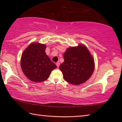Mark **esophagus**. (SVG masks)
Returning a JSON list of instances; mask_svg holds the SVG:
<instances>
[{"label": "esophagus", "mask_w": 122, "mask_h": 122, "mask_svg": "<svg viewBox=\"0 0 122 122\" xmlns=\"http://www.w3.org/2000/svg\"><path fill=\"white\" fill-rule=\"evenodd\" d=\"M60 64V62H57V63H56V66H57V67H59Z\"/></svg>", "instance_id": "34e87169"}]
</instances>
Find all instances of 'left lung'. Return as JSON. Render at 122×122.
<instances>
[{"label":"left lung","mask_w":122,"mask_h":122,"mask_svg":"<svg viewBox=\"0 0 122 122\" xmlns=\"http://www.w3.org/2000/svg\"><path fill=\"white\" fill-rule=\"evenodd\" d=\"M64 62L59 68L65 81L78 85L85 82L93 73L95 64L93 57L83 45L69 47L63 54Z\"/></svg>","instance_id":"1"}]
</instances>
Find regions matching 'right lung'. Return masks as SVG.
I'll list each match as a JSON object with an SVG mask.
<instances>
[{
    "mask_svg": "<svg viewBox=\"0 0 122 122\" xmlns=\"http://www.w3.org/2000/svg\"><path fill=\"white\" fill-rule=\"evenodd\" d=\"M46 46L33 42L25 49L21 57V67L24 75L34 82H40L48 78L56 66L47 56Z\"/></svg>",
    "mask_w": 122,
    "mask_h": 122,
    "instance_id": "obj_1",
    "label": "right lung"
}]
</instances>
